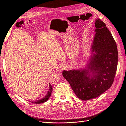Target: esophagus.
<instances>
[{"instance_id": "34e87169", "label": "esophagus", "mask_w": 126, "mask_h": 126, "mask_svg": "<svg viewBox=\"0 0 126 126\" xmlns=\"http://www.w3.org/2000/svg\"><path fill=\"white\" fill-rule=\"evenodd\" d=\"M66 67H67V65H66V64H63L62 63L60 65V68L61 69H62V70L65 69L66 68Z\"/></svg>"}]
</instances>
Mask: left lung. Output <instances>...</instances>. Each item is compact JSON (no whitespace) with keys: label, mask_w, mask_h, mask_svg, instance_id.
<instances>
[{"label":"left lung","mask_w":126,"mask_h":126,"mask_svg":"<svg viewBox=\"0 0 126 126\" xmlns=\"http://www.w3.org/2000/svg\"><path fill=\"white\" fill-rule=\"evenodd\" d=\"M95 26L96 33L91 47L92 52L95 53L90 59L88 69L62 73L76 96L82 100L95 98L109 89L113 84L117 67V47L111 32L99 18L95 20Z\"/></svg>","instance_id":"1"}]
</instances>
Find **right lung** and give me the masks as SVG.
<instances>
[{
	"label": "right lung",
	"mask_w": 126,
	"mask_h": 126,
	"mask_svg": "<svg viewBox=\"0 0 126 126\" xmlns=\"http://www.w3.org/2000/svg\"><path fill=\"white\" fill-rule=\"evenodd\" d=\"M52 86L50 85V83H49V91H48L47 94H46V95H45L43 99H41L38 101H36L35 102H33L36 104H41V103H44V102H46L49 99L50 96L51 95V92H52Z\"/></svg>",
	"instance_id": "right-lung-1"
}]
</instances>
